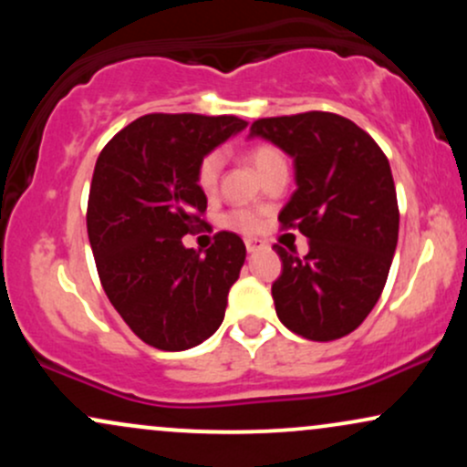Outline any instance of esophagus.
I'll list each match as a JSON object with an SVG mask.
<instances>
[{
	"mask_svg": "<svg viewBox=\"0 0 467 467\" xmlns=\"http://www.w3.org/2000/svg\"><path fill=\"white\" fill-rule=\"evenodd\" d=\"M264 241H261V239H245V250H248L250 252V254H252V252H256V250H261V248H264Z\"/></svg>",
	"mask_w": 467,
	"mask_h": 467,
	"instance_id": "obj_1",
	"label": "esophagus"
}]
</instances>
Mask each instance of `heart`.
Listing matches in <instances>:
<instances>
[{
  "instance_id": "heart-1",
  "label": "heart",
  "mask_w": 467,
  "mask_h": 467,
  "mask_svg": "<svg viewBox=\"0 0 467 467\" xmlns=\"http://www.w3.org/2000/svg\"><path fill=\"white\" fill-rule=\"evenodd\" d=\"M248 160L261 178H264L265 173H270L272 169H276V166L285 164L283 153L267 142H259V144H254V147H250ZM219 175H222V155H219L217 151H213L200 162V169H197V184H200V189L203 192H208V195H211V192L217 191ZM223 223H226L228 228L241 230V233H252V230H256V226H259L256 217L248 211L228 213L226 219H223Z\"/></svg>"
}]
</instances>
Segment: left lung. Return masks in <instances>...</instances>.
I'll return each mask as SVG.
<instances>
[{
	"label": "left lung",
	"instance_id": "left-lung-1",
	"mask_svg": "<svg viewBox=\"0 0 467 467\" xmlns=\"http://www.w3.org/2000/svg\"><path fill=\"white\" fill-rule=\"evenodd\" d=\"M250 138L270 140L294 160L296 191L278 222L309 239L303 259L275 245L283 261L272 283L278 320L316 342L351 334L378 303L398 248L387 155L356 122L329 111L261 118Z\"/></svg>",
	"mask_w": 467,
	"mask_h": 467
}]
</instances>
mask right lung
Wrapping results in <instances>:
<instances>
[{"label":"right lung","instance_id":"right-lung-1","mask_svg":"<svg viewBox=\"0 0 467 467\" xmlns=\"http://www.w3.org/2000/svg\"><path fill=\"white\" fill-rule=\"evenodd\" d=\"M245 125L237 116L149 114L96 160L88 202L96 270L116 312L155 349L197 347L226 314L244 241L222 230L202 256L182 237L206 226L200 162Z\"/></svg>","mask_w":467,"mask_h":467}]
</instances>
